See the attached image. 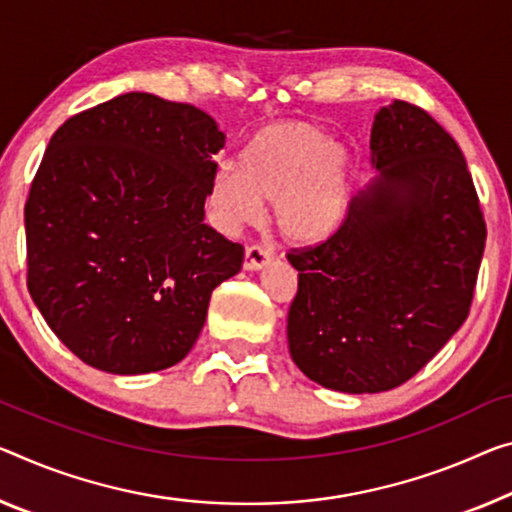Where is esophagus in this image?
Segmentation results:
<instances>
[{
    "mask_svg": "<svg viewBox=\"0 0 512 512\" xmlns=\"http://www.w3.org/2000/svg\"><path fill=\"white\" fill-rule=\"evenodd\" d=\"M272 261V251L263 245H249L245 249V270H261Z\"/></svg>",
    "mask_w": 512,
    "mask_h": 512,
    "instance_id": "obj_1",
    "label": "esophagus"
}]
</instances>
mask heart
<instances>
[{
	"label": "heart",
	"instance_id": "obj_1",
	"mask_svg": "<svg viewBox=\"0 0 512 512\" xmlns=\"http://www.w3.org/2000/svg\"><path fill=\"white\" fill-rule=\"evenodd\" d=\"M357 160L348 146L306 121L256 128L235 157V174L210 185V208L226 233L240 231L272 203V219L288 242L320 245L341 231L352 206Z\"/></svg>",
	"mask_w": 512,
	"mask_h": 512
}]
</instances>
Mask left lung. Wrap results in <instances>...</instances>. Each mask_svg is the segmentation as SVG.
Wrapping results in <instances>:
<instances>
[{
	"label": "left lung",
	"instance_id": "obj_1",
	"mask_svg": "<svg viewBox=\"0 0 512 512\" xmlns=\"http://www.w3.org/2000/svg\"><path fill=\"white\" fill-rule=\"evenodd\" d=\"M380 178L352 196L341 231L288 251L300 272L288 311L290 357L327 389H396L469 316L485 217L455 139L426 109L396 100L375 114Z\"/></svg>",
	"mask_w": 512,
	"mask_h": 512
}]
</instances>
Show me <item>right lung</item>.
<instances>
[{"instance_id":"add662e5","label":"right lung","mask_w":512,"mask_h":512,"mask_svg":"<svg viewBox=\"0 0 512 512\" xmlns=\"http://www.w3.org/2000/svg\"><path fill=\"white\" fill-rule=\"evenodd\" d=\"M224 132L125 93L54 132L25 203L27 288L59 341L116 375L178 364L245 247L203 222Z\"/></svg>"}]
</instances>
